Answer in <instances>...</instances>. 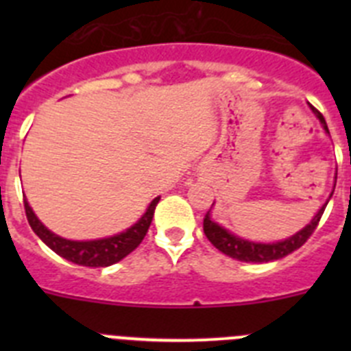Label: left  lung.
Returning a JSON list of instances; mask_svg holds the SVG:
<instances>
[{"label":"left lung","instance_id":"1","mask_svg":"<svg viewBox=\"0 0 351 351\" xmlns=\"http://www.w3.org/2000/svg\"><path fill=\"white\" fill-rule=\"evenodd\" d=\"M309 107H311L313 114L320 119L325 133H328L327 123H325L324 116H322V114L313 107V105H309ZM336 178H337V173H336ZM334 188H336V184H334ZM332 193H330V197H332ZM330 197L327 198V202L318 209V213L313 216L311 221L304 226L302 230L295 232L291 237L283 239V241H278V243H256V241H250V239L239 237V235L232 234L230 230H226L225 226H221L219 223H216L213 218H210V210H213V207L207 210L206 218H204V234H206V237L209 239L210 244H213L216 250H219L221 253H225L226 256H230V258L241 260V262H247V263H265V262H272V260H280L283 258V256L293 253L295 250H299V247L308 241L309 235L315 232L316 225H318V221H320L322 214H324Z\"/></svg>","mask_w":351,"mask_h":351}]
</instances>
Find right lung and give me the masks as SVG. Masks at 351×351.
<instances>
[{
	"label": "right lung",
	"instance_id": "1",
	"mask_svg": "<svg viewBox=\"0 0 351 351\" xmlns=\"http://www.w3.org/2000/svg\"><path fill=\"white\" fill-rule=\"evenodd\" d=\"M158 202H160V197L154 198L153 202L147 206L145 213L138 218V221L133 223L125 232L110 235V237L93 239V241H71V239H64L51 232L33 213L26 198H24V209H26L27 221H29L33 232L54 253L66 258L68 262L84 265V267H108V265L117 263L126 255H130L142 243V239L145 237L149 230V225L153 221Z\"/></svg>",
	"mask_w": 351,
	"mask_h": 351
}]
</instances>
